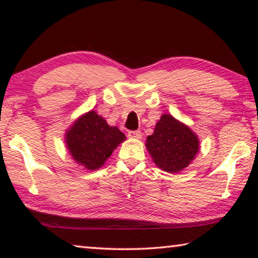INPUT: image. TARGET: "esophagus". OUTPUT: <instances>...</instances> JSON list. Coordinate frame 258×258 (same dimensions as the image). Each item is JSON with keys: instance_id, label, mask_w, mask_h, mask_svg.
<instances>
[{"instance_id": "1", "label": "esophagus", "mask_w": 258, "mask_h": 258, "mask_svg": "<svg viewBox=\"0 0 258 258\" xmlns=\"http://www.w3.org/2000/svg\"><path fill=\"white\" fill-rule=\"evenodd\" d=\"M128 138L131 139H141L142 138V133L140 131H130L128 132Z\"/></svg>"}]
</instances>
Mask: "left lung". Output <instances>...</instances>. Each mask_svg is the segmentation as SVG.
Returning <instances> with one entry per match:
<instances>
[{
    "label": "left lung",
    "instance_id": "left-lung-1",
    "mask_svg": "<svg viewBox=\"0 0 258 258\" xmlns=\"http://www.w3.org/2000/svg\"><path fill=\"white\" fill-rule=\"evenodd\" d=\"M146 147L157 167L167 173H178L196 158L199 139L189 126L164 113L154 133L147 138Z\"/></svg>",
    "mask_w": 258,
    "mask_h": 258
}]
</instances>
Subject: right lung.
Returning <instances> with one entry per match:
<instances>
[{
  "instance_id": "obj_1",
  "label": "right lung",
  "mask_w": 258,
  "mask_h": 258,
  "mask_svg": "<svg viewBox=\"0 0 258 258\" xmlns=\"http://www.w3.org/2000/svg\"><path fill=\"white\" fill-rule=\"evenodd\" d=\"M126 137L97 111L90 110L74 121L64 134L67 150L75 163L87 171L101 168Z\"/></svg>"
}]
</instances>
